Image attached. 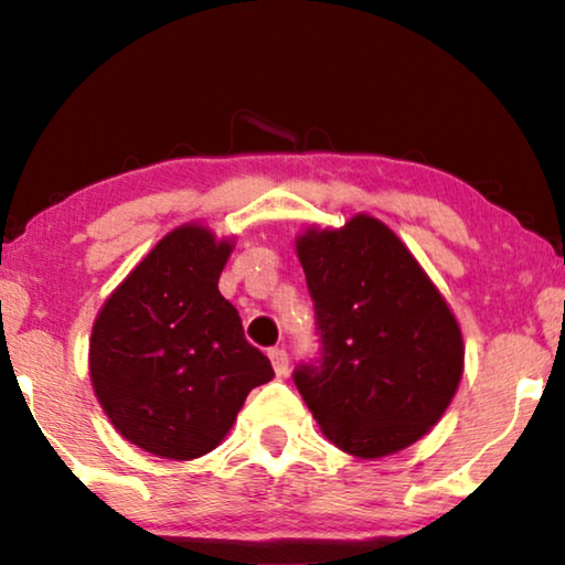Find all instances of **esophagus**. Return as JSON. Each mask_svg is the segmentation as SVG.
<instances>
[{"instance_id":"1","label":"esophagus","mask_w":565,"mask_h":565,"mask_svg":"<svg viewBox=\"0 0 565 565\" xmlns=\"http://www.w3.org/2000/svg\"><path fill=\"white\" fill-rule=\"evenodd\" d=\"M268 360H271L276 375L289 373V352H286L284 348H271V350H268Z\"/></svg>"}]
</instances>
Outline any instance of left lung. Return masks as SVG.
Returning <instances> with one entry per match:
<instances>
[{
	"label": "left lung",
	"instance_id": "8db88e82",
	"mask_svg": "<svg viewBox=\"0 0 565 565\" xmlns=\"http://www.w3.org/2000/svg\"><path fill=\"white\" fill-rule=\"evenodd\" d=\"M315 301L319 358L294 370L327 439L360 459L431 431L465 370L461 330L439 289L388 225L355 215L297 238Z\"/></svg>",
	"mask_w": 565,
	"mask_h": 565
}]
</instances>
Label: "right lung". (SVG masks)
<instances>
[{
  "mask_svg": "<svg viewBox=\"0 0 565 565\" xmlns=\"http://www.w3.org/2000/svg\"><path fill=\"white\" fill-rule=\"evenodd\" d=\"M233 250L188 223L167 233L116 286L90 332L96 398L126 441L188 461L231 431L246 395L274 377L217 291Z\"/></svg>",
  "mask_w": 565,
  "mask_h": 565,
  "instance_id": "add662e5",
  "label": "right lung"
}]
</instances>
